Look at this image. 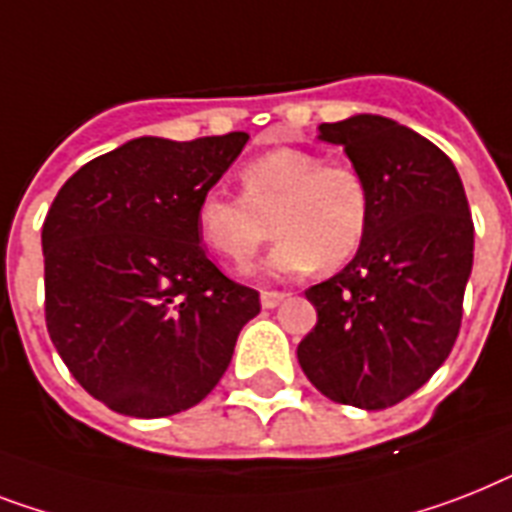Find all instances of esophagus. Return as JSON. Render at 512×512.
Instances as JSON below:
<instances>
[{
  "label": "esophagus",
  "instance_id": "34e87169",
  "mask_svg": "<svg viewBox=\"0 0 512 512\" xmlns=\"http://www.w3.org/2000/svg\"><path fill=\"white\" fill-rule=\"evenodd\" d=\"M284 297V292H263L260 294V305H263L265 310H273V307H278L284 302Z\"/></svg>",
  "mask_w": 512,
  "mask_h": 512
}]
</instances>
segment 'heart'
<instances>
[{"label": "heart", "instance_id": "b5f03b06", "mask_svg": "<svg viewBox=\"0 0 512 512\" xmlns=\"http://www.w3.org/2000/svg\"><path fill=\"white\" fill-rule=\"evenodd\" d=\"M239 181L242 197L213 189L197 205L202 242L228 265L244 268L273 228L281 239L270 249L265 270L276 276H299L318 265L334 270L363 247L371 194L347 162L278 147L244 162Z\"/></svg>", "mask_w": 512, "mask_h": 512}]
</instances>
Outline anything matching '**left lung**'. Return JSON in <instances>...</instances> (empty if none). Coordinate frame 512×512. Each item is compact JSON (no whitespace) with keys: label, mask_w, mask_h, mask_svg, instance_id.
<instances>
[{"label":"left lung","mask_w":512,"mask_h":512,"mask_svg":"<svg viewBox=\"0 0 512 512\" xmlns=\"http://www.w3.org/2000/svg\"><path fill=\"white\" fill-rule=\"evenodd\" d=\"M371 194L363 247L310 286L318 323L297 360L328 400L384 410L421 389L458 339L473 268L463 181L442 149L381 115L321 123Z\"/></svg>","instance_id":"8db88e82"}]
</instances>
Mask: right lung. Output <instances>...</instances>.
Masks as SVG:
<instances>
[{
    "mask_svg": "<svg viewBox=\"0 0 512 512\" xmlns=\"http://www.w3.org/2000/svg\"><path fill=\"white\" fill-rule=\"evenodd\" d=\"M247 134L141 136L65 181L41 228L47 328L78 384L134 418L181 413L226 373L260 294L199 247L197 205Z\"/></svg>",
    "mask_w": 512,
    "mask_h": 512,
    "instance_id": "1",
    "label": "right lung"
}]
</instances>
